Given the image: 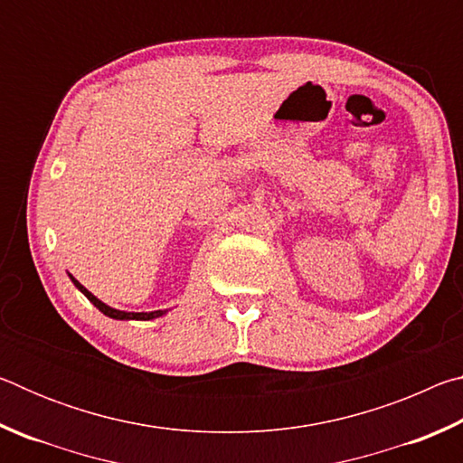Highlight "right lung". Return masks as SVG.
<instances>
[{
	"label": "right lung",
	"mask_w": 463,
	"mask_h": 463,
	"mask_svg": "<svg viewBox=\"0 0 463 463\" xmlns=\"http://www.w3.org/2000/svg\"><path fill=\"white\" fill-rule=\"evenodd\" d=\"M69 278H71V281L75 284V288L80 289V292L88 298V300L96 307L99 312H104L106 317L109 318H116V320H153V318H159L163 315H167V310H153V312H127V310H116L112 307H108V304H104L99 300V298L93 296L88 288H83L80 281H77L71 273H69Z\"/></svg>",
	"instance_id": "add662e5"
}]
</instances>
